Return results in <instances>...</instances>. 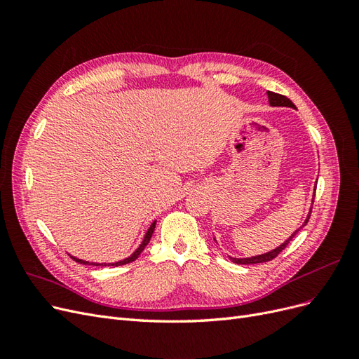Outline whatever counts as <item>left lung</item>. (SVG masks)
Instances as JSON below:
<instances>
[{
	"label": "left lung",
	"mask_w": 359,
	"mask_h": 359,
	"mask_svg": "<svg viewBox=\"0 0 359 359\" xmlns=\"http://www.w3.org/2000/svg\"><path fill=\"white\" fill-rule=\"evenodd\" d=\"M268 99H269V104H271V106H286V107H293V109H297L295 104H293V103L287 99L286 95H281V94H277V93H273V91H268ZM310 214H311V211L309 212L307 219H306V222L302 223V226H306V224L309 223ZM302 226H301V227H302ZM301 227H299V229H301ZM299 229H298V231H299ZM298 231H297V232H293V233H292V236H290V238H287V240H286L283 244H281L280 247H277V248H274V250H271V252H268V253H265V255H259V256L247 257V259H236V257H231V260H232V262H235V264H241V265H248V264H262V262H268V260H273L274 257H277V256L280 255V252H283V250L286 248V245L289 244V241L292 240V238L298 233Z\"/></svg>",
	"instance_id": "8db88e82"
}]
</instances>
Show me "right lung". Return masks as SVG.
I'll return each mask as SVG.
<instances>
[{"mask_svg": "<svg viewBox=\"0 0 359 359\" xmlns=\"http://www.w3.org/2000/svg\"><path fill=\"white\" fill-rule=\"evenodd\" d=\"M154 227H156V222L149 226V229L147 231V233H145V238H144V241H142V244H140L139 247H137V250L136 252L132 255V256H128L127 259H124V260H119V262H115V264H93V262H86V260H82V259H78V257H73L76 262H79V264H83V265H95V266H106V265H115V266H119V265H126V264H130V262H133V260H136L137 257H139V255L144 252V248H145V245L149 243V240H151V236H153V232H154Z\"/></svg>", "mask_w": 359, "mask_h": 359, "instance_id": "right-lung-1", "label": "right lung"}]
</instances>
